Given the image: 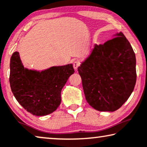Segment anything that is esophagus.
<instances>
[{
    "label": "esophagus",
    "mask_w": 147,
    "mask_h": 147,
    "mask_svg": "<svg viewBox=\"0 0 147 147\" xmlns=\"http://www.w3.org/2000/svg\"><path fill=\"white\" fill-rule=\"evenodd\" d=\"M80 65V62L79 61H75L73 63V66H74V68L76 70L78 69V67Z\"/></svg>",
    "instance_id": "esophagus-1"
}]
</instances>
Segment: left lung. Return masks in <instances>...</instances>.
Returning <instances> with one entry per match:
<instances>
[{
  "mask_svg": "<svg viewBox=\"0 0 147 147\" xmlns=\"http://www.w3.org/2000/svg\"><path fill=\"white\" fill-rule=\"evenodd\" d=\"M85 97L93 109L115 111L133 91L137 80L136 57L122 32L93 48L78 68Z\"/></svg>",
  "mask_w": 147,
  "mask_h": 147,
  "instance_id": "8db88e82",
  "label": "left lung"
}]
</instances>
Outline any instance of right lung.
Wrapping results in <instances>:
<instances>
[{"instance_id":"1","label":"right lung","mask_w":147,"mask_h":147,"mask_svg":"<svg viewBox=\"0 0 147 147\" xmlns=\"http://www.w3.org/2000/svg\"><path fill=\"white\" fill-rule=\"evenodd\" d=\"M9 82L16 99L28 112L44 116L57 109L61 91L74 71L72 63L38 71L24 67L18 52L12 54Z\"/></svg>"}]
</instances>
